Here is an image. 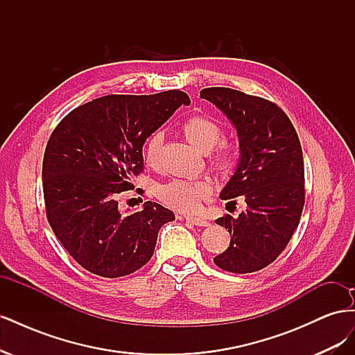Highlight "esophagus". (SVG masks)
<instances>
[{"label": "esophagus", "mask_w": 355, "mask_h": 355, "mask_svg": "<svg viewBox=\"0 0 355 355\" xmlns=\"http://www.w3.org/2000/svg\"><path fill=\"white\" fill-rule=\"evenodd\" d=\"M185 219H187L188 222H191V223L197 225V227H209V222H207L206 219H202V218H196V216H185Z\"/></svg>", "instance_id": "1"}]
</instances>
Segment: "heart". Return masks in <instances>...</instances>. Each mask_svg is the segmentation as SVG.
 Instances as JSON below:
<instances>
[{
    "instance_id": "1",
    "label": "heart",
    "mask_w": 355,
    "mask_h": 355,
    "mask_svg": "<svg viewBox=\"0 0 355 355\" xmlns=\"http://www.w3.org/2000/svg\"><path fill=\"white\" fill-rule=\"evenodd\" d=\"M188 142L198 151L207 154L222 139V128L218 123L204 115H192L182 124ZM163 135L159 132L149 136L144 148L145 163L149 167H155L159 159ZM211 167L219 173H228L237 163V148L231 144H220L210 157ZM211 192V185L207 180H184L173 179L158 187V198L168 207L179 211H196L200 202L206 200Z\"/></svg>"
}]
</instances>
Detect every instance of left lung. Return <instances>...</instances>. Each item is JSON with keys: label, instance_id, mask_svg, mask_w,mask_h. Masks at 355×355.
<instances>
[{"label": "left lung", "instance_id": "left-lung-1", "mask_svg": "<svg viewBox=\"0 0 355 355\" xmlns=\"http://www.w3.org/2000/svg\"><path fill=\"white\" fill-rule=\"evenodd\" d=\"M200 96L216 105L239 135V167L220 198L243 197L245 202L239 216L216 219L231 241L213 261L234 274L259 271L286 249L304 210L305 173L297 133L282 108L257 96L227 87L202 89Z\"/></svg>", "mask_w": 355, "mask_h": 355}]
</instances>
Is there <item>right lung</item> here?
I'll return each instance as SVG.
<instances>
[{
    "mask_svg": "<svg viewBox=\"0 0 355 355\" xmlns=\"http://www.w3.org/2000/svg\"><path fill=\"white\" fill-rule=\"evenodd\" d=\"M188 94H108L72 110L53 130L42 159V192L50 227L84 270L116 278L154 254L158 231L175 213L146 201L123 213L118 197L144 170L142 148Z\"/></svg>",
    "mask_w": 355,
    "mask_h": 355,
    "instance_id": "right-lung-1",
    "label": "right lung"
}]
</instances>
